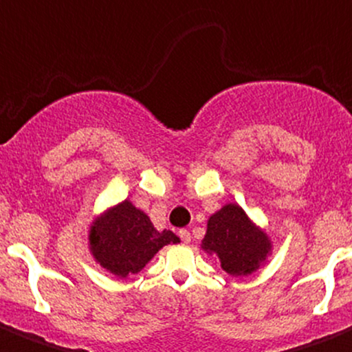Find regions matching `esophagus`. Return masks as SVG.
<instances>
[{
	"label": "esophagus",
	"instance_id": "esophagus-1",
	"mask_svg": "<svg viewBox=\"0 0 352 352\" xmlns=\"http://www.w3.org/2000/svg\"><path fill=\"white\" fill-rule=\"evenodd\" d=\"M179 237H180V241L184 242V244H189V242H190V234H189V230H186V228L179 230Z\"/></svg>",
	"mask_w": 352,
	"mask_h": 352
}]
</instances>
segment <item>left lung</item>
I'll return each instance as SVG.
<instances>
[{
    "instance_id": "8db88e82",
    "label": "left lung",
    "mask_w": 352,
    "mask_h": 352,
    "mask_svg": "<svg viewBox=\"0 0 352 352\" xmlns=\"http://www.w3.org/2000/svg\"><path fill=\"white\" fill-rule=\"evenodd\" d=\"M201 248L217 254L228 275H251L267 261L272 241L267 232L251 221L239 204H225L208 220Z\"/></svg>"
}]
</instances>
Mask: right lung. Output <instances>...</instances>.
Returning <instances> with one entry per match:
<instances>
[{"instance_id": "obj_1", "label": "right lung", "mask_w": 352, "mask_h": 352, "mask_svg": "<svg viewBox=\"0 0 352 352\" xmlns=\"http://www.w3.org/2000/svg\"><path fill=\"white\" fill-rule=\"evenodd\" d=\"M177 242L180 239L172 230H156L148 214L129 199L104 211L89 230L94 259L122 278L141 272L163 245Z\"/></svg>"}]
</instances>
